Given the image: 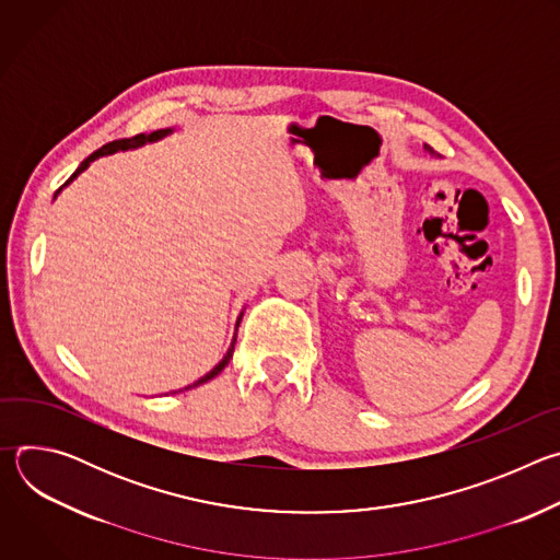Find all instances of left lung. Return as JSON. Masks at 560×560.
<instances>
[{
  "label": "left lung",
  "mask_w": 560,
  "mask_h": 560,
  "mask_svg": "<svg viewBox=\"0 0 560 560\" xmlns=\"http://www.w3.org/2000/svg\"><path fill=\"white\" fill-rule=\"evenodd\" d=\"M423 148H425V150H428V152H430V154H434V150H432V148H430V145H423Z\"/></svg>",
  "instance_id": "left-lung-1"
}]
</instances>
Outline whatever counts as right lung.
<instances>
[{
	"label": "right lung",
	"mask_w": 560,
	"mask_h": 560,
	"mask_svg": "<svg viewBox=\"0 0 560 560\" xmlns=\"http://www.w3.org/2000/svg\"><path fill=\"white\" fill-rule=\"evenodd\" d=\"M175 132V128H164V130H154V132H150V135H145V132H141V135H137V137H132V139H117V141H110V143H106V145H102L100 150H95L91 156H86L82 164H79V168L72 173V177L55 192V197L52 199H57V195L66 188V186H70L79 175H82L95 159H100V156H106V154H115V152H121V150H137V148H141V145H145V143H154V141H162L164 137H168V135H173ZM244 312H246V307L238 312V316H236V324H234V335H232V341H230V348H228V352L223 354V359L210 370V372H206L201 378H197L195 383H190V385H186V387H182L179 392H184V389H192V387H197V385H203V383H208L210 378H214L217 374H221V370L230 363V359H232V352H234V343H236V330H238V324H242V318H244Z\"/></svg>",
	"instance_id": "1"
}]
</instances>
